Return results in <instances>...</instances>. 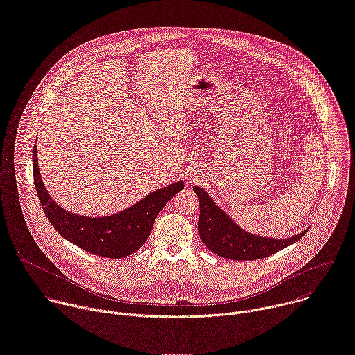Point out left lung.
Here are the masks:
<instances>
[{
  "label": "left lung",
  "mask_w": 355,
  "mask_h": 355,
  "mask_svg": "<svg viewBox=\"0 0 355 355\" xmlns=\"http://www.w3.org/2000/svg\"><path fill=\"white\" fill-rule=\"evenodd\" d=\"M199 198V224L200 240L213 254L232 261H257L270 257L283 248L297 243L308 230L286 240L261 237L250 234L235 224L199 187H193Z\"/></svg>",
  "instance_id": "8db88e82"
}]
</instances>
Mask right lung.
Returning <instances> with one entry per match:
<instances>
[{
    "instance_id": "right-lung-1",
    "label": "right lung",
    "mask_w": 355,
    "mask_h": 355,
    "mask_svg": "<svg viewBox=\"0 0 355 355\" xmlns=\"http://www.w3.org/2000/svg\"><path fill=\"white\" fill-rule=\"evenodd\" d=\"M33 178L44 214L58 234L83 251L111 259L137 252L146 243L160 210L185 187L178 181L149 193L123 211L105 217H86L67 211L51 199L42 181L36 145L33 146Z\"/></svg>"
}]
</instances>
